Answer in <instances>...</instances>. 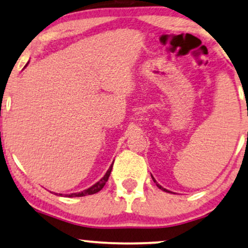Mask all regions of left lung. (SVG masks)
Instances as JSON below:
<instances>
[{
  "mask_svg": "<svg viewBox=\"0 0 248 248\" xmlns=\"http://www.w3.org/2000/svg\"><path fill=\"white\" fill-rule=\"evenodd\" d=\"M152 180H153V181H155V183L156 184V186H158V187H159V189L164 190V191H165V192H170V191H168L167 189H165V187H162V186H160V184H158V183H156V182H155V177H153V176H152Z\"/></svg>",
  "mask_w": 248,
  "mask_h": 248,
  "instance_id": "left-lung-1",
  "label": "left lung"
}]
</instances>
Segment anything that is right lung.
Returning <instances> with one entry per match:
<instances>
[{
	"mask_svg": "<svg viewBox=\"0 0 248 248\" xmlns=\"http://www.w3.org/2000/svg\"><path fill=\"white\" fill-rule=\"evenodd\" d=\"M112 167H113V164L109 166V168L108 169V171H106V174L104 175V176H103L101 180L97 182V183L93 184V186H90L89 189L83 190V191H81V192H78V193L66 194V197H83V196H88V194L97 193V192H98V191H101L103 187H104L106 182H108V180L109 174H111V170H112ZM56 194H57V193H56ZM59 196H62V194L59 193Z\"/></svg>",
	"mask_w": 248,
	"mask_h": 248,
	"instance_id": "right-lung-1",
	"label": "right lung"
}]
</instances>
